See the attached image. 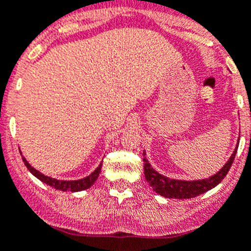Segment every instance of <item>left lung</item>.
<instances>
[{"mask_svg":"<svg viewBox=\"0 0 251 251\" xmlns=\"http://www.w3.org/2000/svg\"><path fill=\"white\" fill-rule=\"evenodd\" d=\"M239 145H236L234 153L229 158V161L226 162L224 167L221 168L219 172L210 176L208 178L202 179H194V181H186V179H175L170 178V177L161 175L157 172L154 168L151 166L150 161L146 158V152H143V171H145V177L147 179V182L150 183L151 187L153 188V191L157 192L158 195L167 199H192L199 195H202L207 192L208 190L214 188L219 183L225 178V176L229 172L230 167H231L232 162H234L235 154L238 151Z\"/></svg>","mask_w":251,"mask_h":251,"instance_id":"left-lung-1","label":"left lung"}]
</instances>
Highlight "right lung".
<instances>
[{
  "mask_svg": "<svg viewBox=\"0 0 251 251\" xmlns=\"http://www.w3.org/2000/svg\"><path fill=\"white\" fill-rule=\"evenodd\" d=\"M20 153H21V151H20ZM22 161H24V163H25V166L27 167V170L30 171L31 174L34 175L36 178H39L41 182L46 183V185L51 186V187L56 188V190H60V191H72V192L84 191V190H86V188L92 187L93 183H94L95 181H97V178L99 177V174H100V170H101V162H103V161L100 162V165L95 168L89 176H86L80 179H70V181H66V179H57V178H54V177L46 176V175L41 174L40 171H37L36 168L32 167V166L27 162V159H26L24 156H22Z\"/></svg>",
  "mask_w": 251,
  "mask_h": 251,
  "instance_id": "add662e5",
  "label": "right lung"
}]
</instances>
